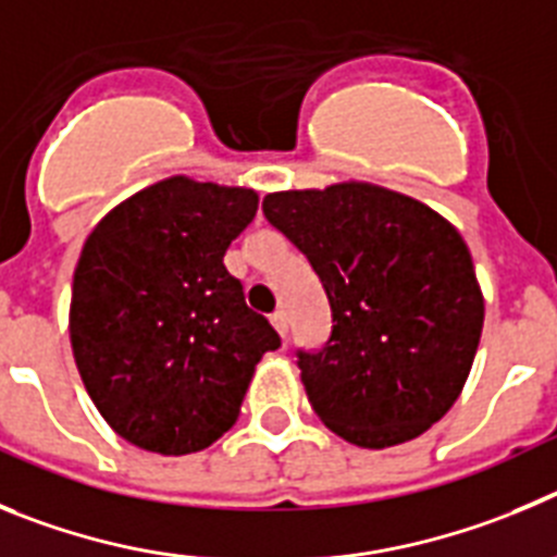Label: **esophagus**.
Masks as SVG:
<instances>
[{
	"instance_id": "1",
	"label": "esophagus",
	"mask_w": 557,
	"mask_h": 557,
	"mask_svg": "<svg viewBox=\"0 0 557 557\" xmlns=\"http://www.w3.org/2000/svg\"><path fill=\"white\" fill-rule=\"evenodd\" d=\"M272 324H274V330H277V333L285 338V333H288V315H285L283 310H274Z\"/></svg>"
}]
</instances>
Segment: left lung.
<instances>
[{"instance_id":"left-lung-1","label":"left lung","mask_w":557,"mask_h":557,"mask_svg":"<svg viewBox=\"0 0 557 557\" xmlns=\"http://www.w3.org/2000/svg\"><path fill=\"white\" fill-rule=\"evenodd\" d=\"M263 216L327 294V341L297 347L315 416L366 449L422 435L458 399L483 330V294L458 230L366 183L269 194Z\"/></svg>"}]
</instances>
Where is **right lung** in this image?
<instances>
[{
    "instance_id": "obj_1",
    "label": "right lung",
    "mask_w": 557,
    "mask_h": 557,
    "mask_svg": "<svg viewBox=\"0 0 557 557\" xmlns=\"http://www.w3.org/2000/svg\"><path fill=\"white\" fill-rule=\"evenodd\" d=\"M255 213V191L172 177L88 235L69 315L74 360L104 422L135 447H210L242 413L258 360L280 347L224 267Z\"/></svg>"
}]
</instances>
